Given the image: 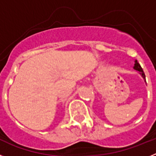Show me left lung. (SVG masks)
Masks as SVG:
<instances>
[{"mask_svg": "<svg viewBox=\"0 0 156 156\" xmlns=\"http://www.w3.org/2000/svg\"><path fill=\"white\" fill-rule=\"evenodd\" d=\"M133 69H134L135 70H137V71L140 72V75L142 76V77L144 78V79H145V75H144V71H143V69H142V68H141L140 65L137 62V60H135V63H134V66H133Z\"/></svg>", "mask_w": 156, "mask_h": 156, "instance_id": "left-lung-1", "label": "left lung"}]
</instances>
